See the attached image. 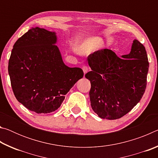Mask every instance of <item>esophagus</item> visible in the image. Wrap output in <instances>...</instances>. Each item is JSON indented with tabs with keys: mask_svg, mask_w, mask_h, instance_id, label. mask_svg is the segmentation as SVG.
<instances>
[{
	"mask_svg": "<svg viewBox=\"0 0 158 158\" xmlns=\"http://www.w3.org/2000/svg\"><path fill=\"white\" fill-rule=\"evenodd\" d=\"M82 69L83 71H84V73L85 74L88 72V70H89V68H88V67L86 65H84L82 67Z\"/></svg>",
	"mask_w": 158,
	"mask_h": 158,
	"instance_id": "1",
	"label": "esophagus"
}]
</instances>
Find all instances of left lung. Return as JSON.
I'll return each instance as SVG.
<instances>
[{"instance_id":"1","label":"left lung","mask_w":158,"mask_h":158,"mask_svg":"<svg viewBox=\"0 0 158 158\" xmlns=\"http://www.w3.org/2000/svg\"><path fill=\"white\" fill-rule=\"evenodd\" d=\"M91 71L85 74L91 84L90 105L101 118L125 116L140 101L146 88L149 63L145 47L133 40L129 54L118 57L113 51H96L87 58Z\"/></svg>"}]
</instances>
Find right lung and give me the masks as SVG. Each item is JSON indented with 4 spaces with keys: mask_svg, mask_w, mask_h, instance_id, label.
<instances>
[{
    "mask_svg": "<svg viewBox=\"0 0 158 158\" xmlns=\"http://www.w3.org/2000/svg\"><path fill=\"white\" fill-rule=\"evenodd\" d=\"M56 42L55 32L32 28L15 42L9 60L15 98L37 114L58 109L65 95L84 77L81 68L65 65Z\"/></svg>",
    "mask_w": 158,
    "mask_h": 158,
    "instance_id": "obj_1",
    "label": "right lung"
}]
</instances>
